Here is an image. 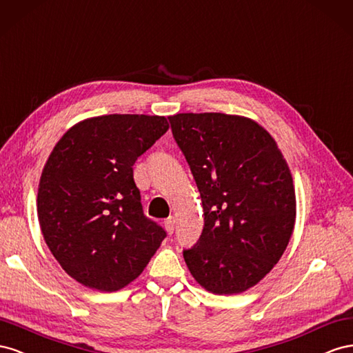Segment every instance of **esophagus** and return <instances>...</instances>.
<instances>
[{
	"label": "esophagus",
	"mask_w": 353,
	"mask_h": 353,
	"mask_svg": "<svg viewBox=\"0 0 353 353\" xmlns=\"http://www.w3.org/2000/svg\"><path fill=\"white\" fill-rule=\"evenodd\" d=\"M174 225H176V219L174 217H168L165 221H164V226H165V230L171 235L174 232Z\"/></svg>",
	"instance_id": "1"
}]
</instances>
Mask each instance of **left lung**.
Listing matches in <instances>:
<instances>
[{
    "instance_id": "left-lung-1",
    "label": "left lung",
    "mask_w": 353,
    "mask_h": 353,
    "mask_svg": "<svg viewBox=\"0 0 353 353\" xmlns=\"http://www.w3.org/2000/svg\"><path fill=\"white\" fill-rule=\"evenodd\" d=\"M201 194L204 229L183 257L213 294H239L278 263L296 223L293 176L254 119L220 112L168 117Z\"/></svg>"
}]
</instances>
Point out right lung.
Segmentation results:
<instances>
[{
  "mask_svg": "<svg viewBox=\"0 0 353 353\" xmlns=\"http://www.w3.org/2000/svg\"><path fill=\"white\" fill-rule=\"evenodd\" d=\"M165 117L87 118L60 137L43 168L37 211L47 247L84 287L118 291L165 238L143 216L133 165L168 130Z\"/></svg>",
  "mask_w": 353,
  "mask_h": 353,
  "instance_id": "add662e5",
  "label": "right lung"
}]
</instances>
